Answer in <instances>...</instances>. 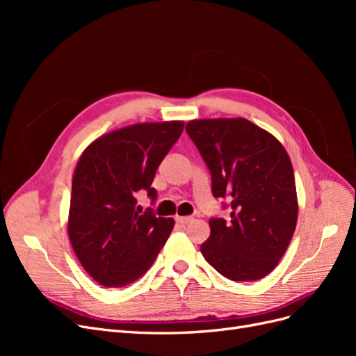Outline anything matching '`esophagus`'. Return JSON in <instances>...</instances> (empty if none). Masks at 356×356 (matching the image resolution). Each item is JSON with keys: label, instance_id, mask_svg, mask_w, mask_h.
<instances>
[{"label": "esophagus", "instance_id": "34e87169", "mask_svg": "<svg viewBox=\"0 0 356 356\" xmlns=\"http://www.w3.org/2000/svg\"><path fill=\"white\" fill-rule=\"evenodd\" d=\"M191 220H193V217H178V215L175 217V221H177L178 224H181V225L188 224Z\"/></svg>", "mask_w": 356, "mask_h": 356}]
</instances>
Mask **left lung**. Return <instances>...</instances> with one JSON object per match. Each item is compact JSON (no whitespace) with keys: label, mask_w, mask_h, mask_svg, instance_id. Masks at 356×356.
<instances>
[{"label":"left lung","mask_w":356,"mask_h":356,"mask_svg":"<svg viewBox=\"0 0 356 356\" xmlns=\"http://www.w3.org/2000/svg\"><path fill=\"white\" fill-rule=\"evenodd\" d=\"M209 169L212 195L230 218L212 217L200 251L232 281H258L285 254L297 224L294 170L282 144L245 118L193 120L186 126Z\"/></svg>","instance_id":"1"}]
</instances>
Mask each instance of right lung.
I'll list each match as a JSON object with an SVG mask.
<instances>
[{
  "instance_id": "1",
  "label": "right lung",
  "mask_w": 356,
  "mask_h": 356,
  "mask_svg": "<svg viewBox=\"0 0 356 356\" xmlns=\"http://www.w3.org/2000/svg\"><path fill=\"white\" fill-rule=\"evenodd\" d=\"M184 123H144L106 134L81 154L74 172L68 234L72 250L96 282L124 286L143 276L174 229L152 208L136 212V195L152 187L161 160Z\"/></svg>"
}]
</instances>
